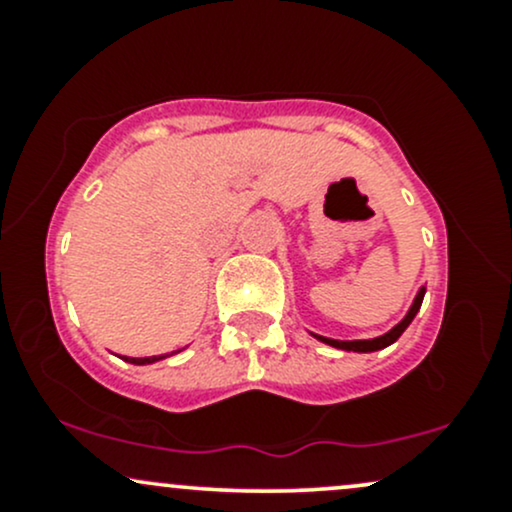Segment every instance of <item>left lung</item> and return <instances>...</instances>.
Returning a JSON list of instances; mask_svg holds the SVG:
<instances>
[{
	"instance_id": "1",
	"label": "left lung",
	"mask_w": 512,
	"mask_h": 512,
	"mask_svg": "<svg viewBox=\"0 0 512 512\" xmlns=\"http://www.w3.org/2000/svg\"><path fill=\"white\" fill-rule=\"evenodd\" d=\"M424 293H426V289H421L419 293H416L414 303H411L409 313L404 315V320L399 322V325L392 327L390 332L383 334V337H375V339H356V342H339V339H327V337H320V334H315V337L320 339V342H325V344L334 346V349H344V351H358V354H368V351H378V349H385V346L395 344L397 339L402 337V332L407 330V327L411 325V320H414L416 313H419L421 303H424Z\"/></svg>"
}]
</instances>
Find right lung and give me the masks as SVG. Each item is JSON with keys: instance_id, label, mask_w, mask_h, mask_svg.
<instances>
[{"instance_id": "obj_1", "label": "right lung", "mask_w": 512, "mask_h": 512, "mask_svg": "<svg viewBox=\"0 0 512 512\" xmlns=\"http://www.w3.org/2000/svg\"><path fill=\"white\" fill-rule=\"evenodd\" d=\"M161 358H166V356H146V358H129V356H125V361L127 363H134V366H146V363L161 361Z\"/></svg>"}]
</instances>
